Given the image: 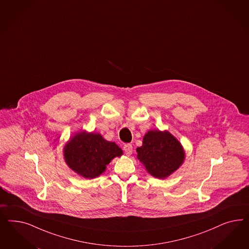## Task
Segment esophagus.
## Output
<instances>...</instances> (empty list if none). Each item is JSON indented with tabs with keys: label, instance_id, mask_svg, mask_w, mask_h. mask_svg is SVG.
Returning <instances> with one entry per match:
<instances>
[{
	"label": "esophagus",
	"instance_id": "34e87169",
	"mask_svg": "<svg viewBox=\"0 0 249 249\" xmlns=\"http://www.w3.org/2000/svg\"><path fill=\"white\" fill-rule=\"evenodd\" d=\"M123 150L127 155H130L132 153V145L131 144H125L123 146Z\"/></svg>",
	"mask_w": 249,
	"mask_h": 249
}]
</instances>
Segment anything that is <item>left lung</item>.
Here are the masks:
<instances>
[{
    "label": "left lung",
    "instance_id": "obj_1",
    "mask_svg": "<svg viewBox=\"0 0 249 249\" xmlns=\"http://www.w3.org/2000/svg\"><path fill=\"white\" fill-rule=\"evenodd\" d=\"M137 152L147 171L160 179L173 174L184 160L181 143L168 131L150 130L144 136L142 146L137 148Z\"/></svg>",
    "mask_w": 249,
    "mask_h": 249
}]
</instances>
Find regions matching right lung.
I'll use <instances>...</instances> for the list:
<instances>
[{
  "label": "right lung",
  "instance_id": "add662e5",
  "mask_svg": "<svg viewBox=\"0 0 249 249\" xmlns=\"http://www.w3.org/2000/svg\"><path fill=\"white\" fill-rule=\"evenodd\" d=\"M121 155L122 151L117 144L107 142L98 133H77L64 149L68 165L88 179L98 177L112 159Z\"/></svg>",
  "mask_w": 249,
  "mask_h": 249
}]
</instances>
